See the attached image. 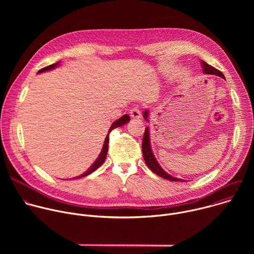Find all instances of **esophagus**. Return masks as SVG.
Wrapping results in <instances>:
<instances>
[{
  "label": "esophagus",
  "instance_id": "esophagus-1",
  "mask_svg": "<svg viewBox=\"0 0 254 254\" xmlns=\"http://www.w3.org/2000/svg\"><path fill=\"white\" fill-rule=\"evenodd\" d=\"M129 115L132 119H140V111L138 110V107H132L129 111Z\"/></svg>",
  "mask_w": 254,
  "mask_h": 254
}]
</instances>
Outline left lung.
<instances>
[{"instance_id":"obj_1","label":"left lung","mask_w":254,"mask_h":254,"mask_svg":"<svg viewBox=\"0 0 254 254\" xmlns=\"http://www.w3.org/2000/svg\"><path fill=\"white\" fill-rule=\"evenodd\" d=\"M202 64V68H203V71L205 72L206 74H214V75H218L222 78L225 79L224 75L221 71H219L218 69L214 68L213 66L207 64L206 62L202 61L201 62ZM143 117L144 119L147 120L148 118V111L144 112L143 114ZM141 150H142V156H143V160L144 162H146V164L148 165V167L158 176L162 177V178H165L167 180H170V181H174V182H177V181H180V182H182L183 180L181 179H178V178H175V177H172L170 176L169 174H167L159 165V163L156 161L153 153H152V150H151V144H150V135H149V128L146 127V129H144V132H143V137H142V143H141Z\"/></svg>"}]
</instances>
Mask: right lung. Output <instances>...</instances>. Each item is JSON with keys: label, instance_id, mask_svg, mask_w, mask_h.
I'll use <instances>...</instances> for the list:
<instances>
[{"label": "right lung", "instance_id": "add662e5", "mask_svg": "<svg viewBox=\"0 0 254 254\" xmlns=\"http://www.w3.org/2000/svg\"><path fill=\"white\" fill-rule=\"evenodd\" d=\"M59 64V62H57V63H54V64H51V65H49V66H46V67H44V68H42V69H40L39 71H38V73H41V72H44V71H47V70H50V69H53L55 66H57ZM129 121V117L127 116V115H125V116H123L121 119H119L118 121H116L114 124H113V126L111 127V128H110V131H108V133H107V135H106V137H105V140H104V144H103V148H102V151H101V153H100V155H99V157L97 158V160L94 162V164L85 172V173H83L82 175H80V176H78L77 178H75V179H79V178H82V177H85V176H87V175H89V174H91L92 172H94L96 169H98L102 164H103V162L105 161V159H106V155H107V151H108V141H110V133H111V131L113 130V129H115V128H117V127H122V126H124L125 124H127V122Z\"/></svg>", "mask_w": 254, "mask_h": 254}]
</instances>
